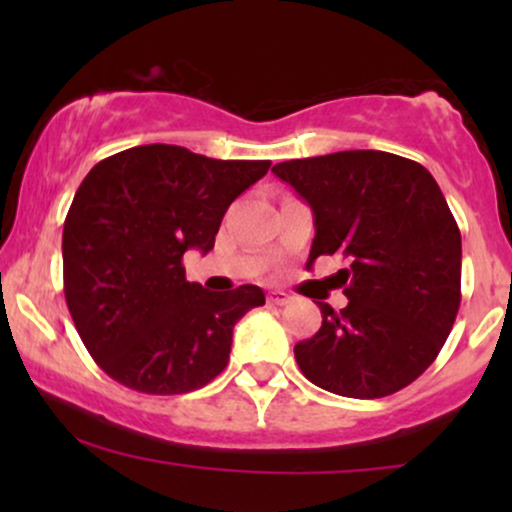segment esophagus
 <instances>
[{
	"mask_svg": "<svg viewBox=\"0 0 512 512\" xmlns=\"http://www.w3.org/2000/svg\"><path fill=\"white\" fill-rule=\"evenodd\" d=\"M267 301L272 305H286L291 301V296H289V293H284V291H272L267 296Z\"/></svg>",
	"mask_w": 512,
	"mask_h": 512,
	"instance_id": "esophagus-1",
	"label": "esophagus"
}]
</instances>
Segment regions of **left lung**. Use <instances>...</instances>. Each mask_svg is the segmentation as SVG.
Here are the masks:
<instances>
[{
	"label": "left lung",
	"instance_id": "8db88e82",
	"mask_svg": "<svg viewBox=\"0 0 512 512\" xmlns=\"http://www.w3.org/2000/svg\"><path fill=\"white\" fill-rule=\"evenodd\" d=\"M276 178L313 207L308 262L342 255L346 308L320 303L322 327L296 344L322 390L378 399L436 361L460 310L462 238L433 175L387 151H337L276 163Z\"/></svg>",
	"mask_w": 512,
	"mask_h": 512
}]
</instances>
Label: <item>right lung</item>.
Wrapping results in <instances>:
<instances>
[{
  "instance_id": "right-lung-1",
  "label": "right lung",
  "mask_w": 512,
  "mask_h": 512,
  "mask_svg": "<svg viewBox=\"0 0 512 512\" xmlns=\"http://www.w3.org/2000/svg\"><path fill=\"white\" fill-rule=\"evenodd\" d=\"M269 166L146 144L91 168L64 219V298L110 378L144 395H182L228 366L233 327L264 293L202 289L185 279L182 255L214 248L226 209Z\"/></svg>"
}]
</instances>
